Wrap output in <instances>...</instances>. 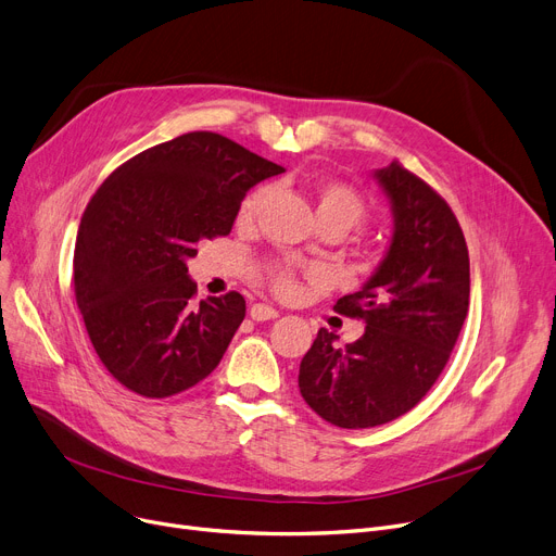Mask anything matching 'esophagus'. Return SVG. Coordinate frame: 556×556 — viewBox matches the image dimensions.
Masks as SVG:
<instances>
[{
	"mask_svg": "<svg viewBox=\"0 0 556 556\" xmlns=\"http://www.w3.org/2000/svg\"><path fill=\"white\" fill-rule=\"evenodd\" d=\"M250 317L256 319V323H266V319H275L279 317V311L268 306V304H252L250 308Z\"/></svg>",
	"mask_w": 556,
	"mask_h": 556,
	"instance_id": "obj_1",
	"label": "esophagus"
}]
</instances>
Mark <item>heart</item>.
<instances>
[{"label":"heart","instance_id":"obj_1","mask_svg":"<svg viewBox=\"0 0 556 556\" xmlns=\"http://www.w3.org/2000/svg\"><path fill=\"white\" fill-rule=\"evenodd\" d=\"M266 198V189H254L239 207V220L250 223L258 210V204ZM315 216L317 220H333L344 227V231H352L354 227L367 220V204L365 200L346 185L340 182H323L315 189ZM308 277H317V273L308 270ZM266 279L273 288V293L279 298H295L300 290V273L288 266V263H268Z\"/></svg>","mask_w":556,"mask_h":556}]
</instances>
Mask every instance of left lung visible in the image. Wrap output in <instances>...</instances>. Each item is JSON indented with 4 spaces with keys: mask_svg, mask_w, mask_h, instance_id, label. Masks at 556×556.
<instances>
[{
    "mask_svg": "<svg viewBox=\"0 0 556 556\" xmlns=\"http://www.w3.org/2000/svg\"><path fill=\"white\" fill-rule=\"evenodd\" d=\"M392 200L394 237L376 275L333 311L363 319L344 349L319 329L300 365V392L338 428L390 424L428 394L444 371L469 313V250L448 207L399 160L376 170Z\"/></svg>",
    "mask_w": 556,
    "mask_h": 556,
    "instance_id": "obj_1",
    "label": "left lung"
}]
</instances>
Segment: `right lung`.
<instances>
[{
	"instance_id": "obj_1",
	"label": "right lung",
	"mask_w": 556,
	"mask_h": 556,
	"mask_svg": "<svg viewBox=\"0 0 556 556\" xmlns=\"http://www.w3.org/2000/svg\"><path fill=\"white\" fill-rule=\"evenodd\" d=\"M281 170L198 130L141 151L97 189L76 239L74 298L116 383L166 399L216 369L245 300L229 290L195 304L185 261L200 241L227 237L245 193Z\"/></svg>"
}]
</instances>
